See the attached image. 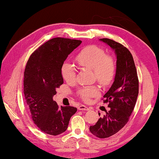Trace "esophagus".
<instances>
[{
	"label": "esophagus",
	"mask_w": 159,
	"mask_h": 159,
	"mask_svg": "<svg viewBox=\"0 0 159 159\" xmlns=\"http://www.w3.org/2000/svg\"><path fill=\"white\" fill-rule=\"evenodd\" d=\"M78 109H79V110H83V111H87V110H88L89 108L87 107V106H84V105H80V106H79V107H78Z\"/></svg>",
	"instance_id": "1"
}]
</instances>
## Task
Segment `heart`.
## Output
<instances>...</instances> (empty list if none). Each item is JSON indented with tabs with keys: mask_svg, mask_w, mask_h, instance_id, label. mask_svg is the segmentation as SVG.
Returning a JSON list of instances; mask_svg holds the SVG:
<instances>
[{
	"mask_svg": "<svg viewBox=\"0 0 159 159\" xmlns=\"http://www.w3.org/2000/svg\"><path fill=\"white\" fill-rule=\"evenodd\" d=\"M75 61L80 66L93 70L95 80L103 85H108L114 79L116 71L114 59L97 45L83 48L76 56ZM61 73L63 79L69 83L75 81V69L69 62L63 63ZM99 94L100 88L96 85L84 87L78 91V95L84 102H89Z\"/></svg>",
	"mask_w": 159,
	"mask_h": 159,
	"instance_id": "b5f03b06",
	"label": "heart"
}]
</instances>
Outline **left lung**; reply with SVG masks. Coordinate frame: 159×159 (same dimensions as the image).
<instances>
[{"instance_id": "obj_1", "label": "left lung", "mask_w": 159, "mask_h": 159, "mask_svg": "<svg viewBox=\"0 0 159 159\" xmlns=\"http://www.w3.org/2000/svg\"><path fill=\"white\" fill-rule=\"evenodd\" d=\"M100 40L115 51L116 71L114 83L103 95V103H108L110 109L95 125L90 126V131L97 138H106L117 133L129 121L138 95L139 80L129 50L111 39L102 38Z\"/></svg>"}]
</instances>
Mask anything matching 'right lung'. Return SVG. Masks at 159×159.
Listing matches in <instances>:
<instances>
[{
	"mask_svg": "<svg viewBox=\"0 0 159 159\" xmlns=\"http://www.w3.org/2000/svg\"><path fill=\"white\" fill-rule=\"evenodd\" d=\"M82 41L55 38L40 45L30 56L24 72V94L31 118L39 129L51 135L66 131L77 111L53 100L56 89L64 83L61 69L67 56Z\"/></svg>",
	"mask_w": 159,
	"mask_h": 159,
	"instance_id": "1",
	"label": "right lung"
}]
</instances>
